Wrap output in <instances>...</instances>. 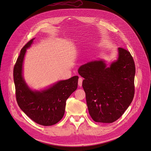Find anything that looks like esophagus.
<instances>
[{
  "label": "esophagus",
  "mask_w": 151,
  "mask_h": 151,
  "mask_svg": "<svg viewBox=\"0 0 151 151\" xmlns=\"http://www.w3.org/2000/svg\"><path fill=\"white\" fill-rule=\"evenodd\" d=\"M82 83H83V78L80 77L79 78V80H78V86L80 87L82 86Z\"/></svg>",
  "instance_id": "34e87169"
}]
</instances>
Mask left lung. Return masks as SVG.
Returning <instances> with one entry per match:
<instances>
[{"label": "left lung", "mask_w": 151, "mask_h": 151, "mask_svg": "<svg viewBox=\"0 0 151 151\" xmlns=\"http://www.w3.org/2000/svg\"><path fill=\"white\" fill-rule=\"evenodd\" d=\"M117 60L107 67L96 60L81 65L83 88L89 113L96 122L112 123L124 113L134 94L135 65L130 52L119 47Z\"/></svg>", "instance_id": "8db88e82"}]
</instances>
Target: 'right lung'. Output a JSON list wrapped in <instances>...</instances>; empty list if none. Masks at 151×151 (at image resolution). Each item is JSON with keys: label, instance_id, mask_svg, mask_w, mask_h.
<instances>
[{"label": "right lung", "instance_id": "add662e5", "mask_svg": "<svg viewBox=\"0 0 151 151\" xmlns=\"http://www.w3.org/2000/svg\"><path fill=\"white\" fill-rule=\"evenodd\" d=\"M30 40L21 50L13 68L15 94L18 105L29 118L44 126H50L61 120L65 113L66 101L78 87V76L60 81L49 89L34 92L26 85L22 75V63Z\"/></svg>", "mask_w": 151, "mask_h": 151}]
</instances>
